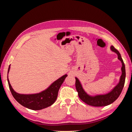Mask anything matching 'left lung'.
Listing matches in <instances>:
<instances>
[{
  "label": "left lung",
  "instance_id": "left-lung-1",
  "mask_svg": "<svg viewBox=\"0 0 132 132\" xmlns=\"http://www.w3.org/2000/svg\"><path fill=\"white\" fill-rule=\"evenodd\" d=\"M110 49L111 51L117 54L118 59L122 63V74L121 75L120 79H119V82L117 84V85H116L113 87L112 90H111L108 93L105 94L95 95L94 96L90 95L87 94L84 89H83L81 84L80 81H79L78 78L75 77V86L76 89H77L79 97L84 102H85L88 105L95 107H101L109 105L116 100L119 96L123 90L126 79L125 65L121 57V54L119 53V52L116 49L114 48V47L113 46H111Z\"/></svg>",
  "mask_w": 132,
  "mask_h": 132
}]
</instances>
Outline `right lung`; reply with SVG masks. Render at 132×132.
I'll list each match as a JSON object with an SVG mask.
<instances>
[{
  "label": "right lung",
  "instance_id": "add662e5",
  "mask_svg": "<svg viewBox=\"0 0 132 132\" xmlns=\"http://www.w3.org/2000/svg\"><path fill=\"white\" fill-rule=\"evenodd\" d=\"M10 69V65L7 71V82L12 95L20 104L32 110H41L53 105L57 98L60 87L68 76L67 74L63 75L52 83L46 89L39 93L21 94L15 91L10 84L8 79Z\"/></svg>",
  "mask_w": 132,
  "mask_h": 132
}]
</instances>
